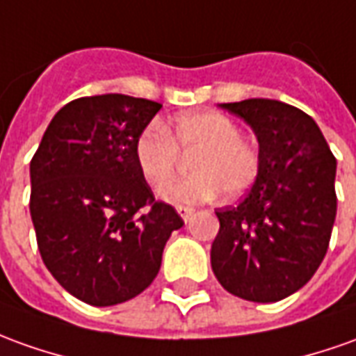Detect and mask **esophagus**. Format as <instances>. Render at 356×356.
<instances>
[{
	"instance_id": "esophagus-1",
	"label": "esophagus",
	"mask_w": 356,
	"mask_h": 356,
	"mask_svg": "<svg viewBox=\"0 0 356 356\" xmlns=\"http://www.w3.org/2000/svg\"><path fill=\"white\" fill-rule=\"evenodd\" d=\"M178 215H180V217H182L184 220H186V222H188V220L192 219V215H193V207H178Z\"/></svg>"
}]
</instances>
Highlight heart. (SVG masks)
I'll list each match as a JSON object with an SVG mask.
<instances>
[{
	"label": "heart",
	"instance_id": "heart-1",
	"mask_svg": "<svg viewBox=\"0 0 356 356\" xmlns=\"http://www.w3.org/2000/svg\"><path fill=\"white\" fill-rule=\"evenodd\" d=\"M196 153L194 174L159 188V195L174 205L215 200L220 192L238 197L259 174V149L240 136L238 124L215 110L182 114L170 124H149L134 143V159L147 182L162 184L175 170L177 151Z\"/></svg>",
	"mask_w": 356,
	"mask_h": 356
}]
</instances>
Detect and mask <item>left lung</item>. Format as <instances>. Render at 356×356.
<instances>
[{
	"label": "left lung",
	"mask_w": 356,
	"mask_h": 356,
	"mask_svg": "<svg viewBox=\"0 0 356 356\" xmlns=\"http://www.w3.org/2000/svg\"><path fill=\"white\" fill-rule=\"evenodd\" d=\"M242 118L259 143V174L248 195L215 211L220 229L211 267L230 295L277 302L312 279L337 213V161L318 124L281 100L219 104Z\"/></svg>",
	"instance_id": "8db88e82"
}]
</instances>
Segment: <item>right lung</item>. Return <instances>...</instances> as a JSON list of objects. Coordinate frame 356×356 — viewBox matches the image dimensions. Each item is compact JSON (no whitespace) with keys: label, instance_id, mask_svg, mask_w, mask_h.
Wrapping results in <instances>:
<instances>
[{"label":"right lung","instance_id":"obj_1","mask_svg":"<svg viewBox=\"0 0 356 356\" xmlns=\"http://www.w3.org/2000/svg\"><path fill=\"white\" fill-rule=\"evenodd\" d=\"M163 104L127 95L71 100L51 118L31 161V217L54 279L92 306L126 302L161 269L184 225L154 202L134 143Z\"/></svg>","mask_w":356,"mask_h":356}]
</instances>
